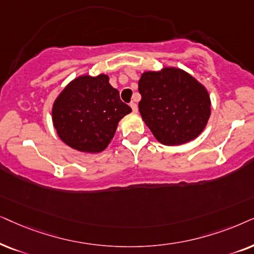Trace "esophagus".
I'll return each mask as SVG.
<instances>
[{"mask_svg": "<svg viewBox=\"0 0 254 254\" xmlns=\"http://www.w3.org/2000/svg\"><path fill=\"white\" fill-rule=\"evenodd\" d=\"M130 107L132 108V111H133V113H138V106H137L136 103H134V102H131V103H130Z\"/></svg>", "mask_w": 254, "mask_h": 254, "instance_id": "obj_1", "label": "esophagus"}]
</instances>
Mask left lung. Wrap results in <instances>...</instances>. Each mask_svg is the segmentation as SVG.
<instances>
[{"label":"left lung","mask_w":254,"mask_h":254,"mask_svg":"<svg viewBox=\"0 0 254 254\" xmlns=\"http://www.w3.org/2000/svg\"><path fill=\"white\" fill-rule=\"evenodd\" d=\"M138 90L141 118L161 144H186L204 130L211 113L210 96L190 74L175 67L144 72Z\"/></svg>","instance_id":"obj_1"}]
</instances>
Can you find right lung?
Segmentation results:
<instances>
[{
  "instance_id": "1",
  "label": "right lung",
  "mask_w": 254,
  "mask_h": 254,
  "mask_svg": "<svg viewBox=\"0 0 254 254\" xmlns=\"http://www.w3.org/2000/svg\"><path fill=\"white\" fill-rule=\"evenodd\" d=\"M131 113L109 76L81 75L64 88L54 101L52 121L60 139L86 153L106 150L116 132L118 122Z\"/></svg>"
}]
</instances>
